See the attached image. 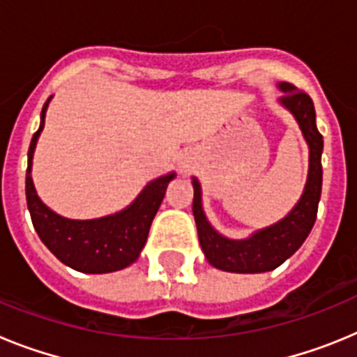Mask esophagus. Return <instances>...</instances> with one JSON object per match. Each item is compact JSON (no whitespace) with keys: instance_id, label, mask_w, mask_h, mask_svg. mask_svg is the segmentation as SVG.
Masks as SVG:
<instances>
[{"instance_id":"esophagus-1","label":"esophagus","mask_w":357,"mask_h":357,"mask_svg":"<svg viewBox=\"0 0 357 357\" xmlns=\"http://www.w3.org/2000/svg\"><path fill=\"white\" fill-rule=\"evenodd\" d=\"M182 168H185V166H182Z\"/></svg>"}]
</instances>
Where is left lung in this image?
Here are the masks:
<instances>
[{"label": "left lung", "instance_id": "8db88e82", "mask_svg": "<svg viewBox=\"0 0 357 357\" xmlns=\"http://www.w3.org/2000/svg\"><path fill=\"white\" fill-rule=\"evenodd\" d=\"M282 96L279 103L289 110L298 123L309 148L307 181L301 200L282 220L245 239H230L220 234L207 220L202 206V185L193 176V216L197 222L198 239L206 259L218 270L232 273H263L275 270L291 257L309 236L318 213L321 195V151L324 137L317 128L313 100L288 82L277 84Z\"/></svg>", "mask_w": 357, "mask_h": 357}]
</instances>
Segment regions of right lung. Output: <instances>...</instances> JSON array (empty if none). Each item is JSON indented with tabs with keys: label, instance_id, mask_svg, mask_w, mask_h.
Returning <instances> with one entry per match:
<instances>
[{
	"label": "right lung",
	"instance_id": "obj_1",
	"mask_svg": "<svg viewBox=\"0 0 357 357\" xmlns=\"http://www.w3.org/2000/svg\"><path fill=\"white\" fill-rule=\"evenodd\" d=\"M52 98L40 112L39 130L31 137L28 148L26 204L31 223L40 241L50 248L56 259L82 273H110L130 266L137 261L151 222L159 211L166 188L175 178V172L148 182L130 206L119 213L93 220H71L56 214L39 198L31 181V162L37 141L44 128V118Z\"/></svg>",
	"mask_w": 357,
	"mask_h": 357
}]
</instances>
